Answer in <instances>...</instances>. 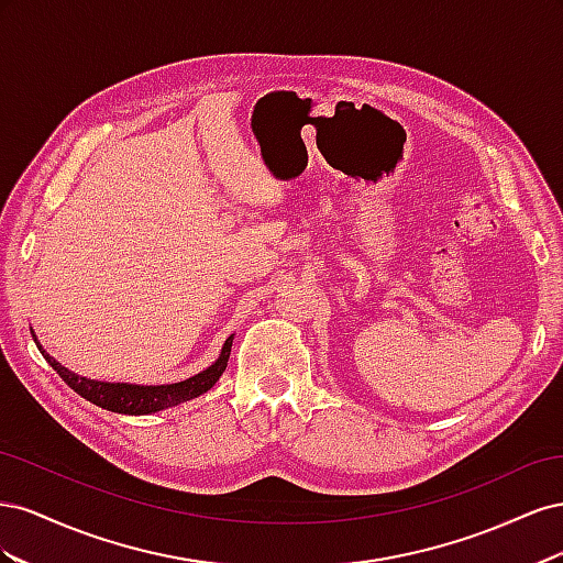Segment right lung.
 I'll return each mask as SVG.
<instances>
[{
  "label": "right lung",
  "instance_id": "obj_1",
  "mask_svg": "<svg viewBox=\"0 0 563 563\" xmlns=\"http://www.w3.org/2000/svg\"><path fill=\"white\" fill-rule=\"evenodd\" d=\"M32 338H35V343H37L44 360L48 362V366L54 368L58 376L77 391L79 397H84L87 401H91L100 408H106V411H112V413L147 416V413L162 411V408L190 401V399L203 395V391H209L218 383V378L223 376V371H225L228 360H230L234 335H230L225 340L223 352H220L216 364H211L207 371L197 373V376H192V378L180 380V383H172V385H129V383H100V380L81 378V376H77V373L60 366L54 360V356H48L44 352L35 331H32Z\"/></svg>",
  "mask_w": 563,
  "mask_h": 563
}]
</instances>
